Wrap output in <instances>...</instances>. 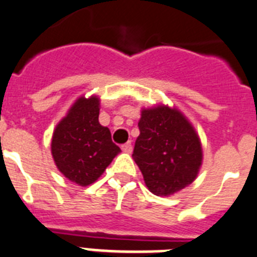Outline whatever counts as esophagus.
<instances>
[{
  "label": "esophagus",
  "mask_w": 257,
  "mask_h": 257,
  "mask_svg": "<svg viewBox=\"0 0 257 257\" xmlns=\"http://www.w3.org/2000/svg\"><path fill=\"white\" fill-rule=\"evenodd\" d=\"M121 150H123V152H125V153H131L132 150H133V147H132V143L128 142V143H125V145H123L121 146Z\"/></svg>",
  "instance_id": "obj_1"
}]
</instances>
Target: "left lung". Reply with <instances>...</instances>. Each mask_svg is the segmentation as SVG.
I'll return each mask as SVG.
<instances>
[{
    "label": "left lung",
    "mask_w": 257,
    "mask_h": 257,
    "mask_svg": "<svg viewBox=\"0 0 257 257\" xmlns=\"http://www.w3.org/2000/svg\"><path fill=\"white\" fill-rule=\"evenodd\" d=\"M133 158L148 190L169 196L190 185L203 161L200 140L190 121L175 107L143 109Z\"/></svg>",
    "instance_id": "left-lung-1"
}]
</instances>
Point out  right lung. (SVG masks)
I'll list each match as a JSON object with an SVG mask.
<instances>
[{
	"label": "right lung",
	"instance_id": "right-lung-1",
	"mask_svg": "<svg viewBox=\"0 0 257 257\" xmlns=\"http://www.w3.org/2000/svg\"><path fill=\"white\" fill-rule=\"evenodd\" d=\"M100 99L81 96L58 123L52 137V156L57 167L72 183H95L120 152L109 128L99 123Z\"/></svg>",
	"mask_w": 257,
	"mask_h": 257
}]
</instances>
